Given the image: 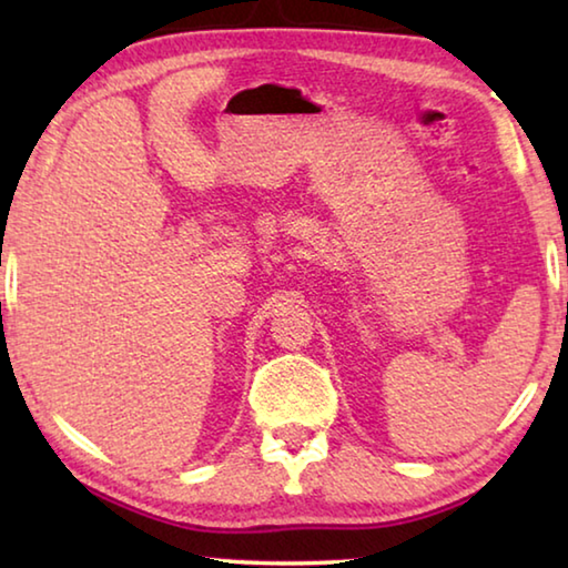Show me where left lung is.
<instances>
[{"instance_id": "1", "label": "left lung", "mask_w": 568, "mask_h": 568, "mask_svg": "<svg viewBox=\"0 0 568 568\" xmlns=\"http://www.w3.org/2000/svg\"><path fill=\"white\" fill-rule=\"evenodd\" d=\"M566 313H568V303H566Z\"/></svg>"}]
</instances>
